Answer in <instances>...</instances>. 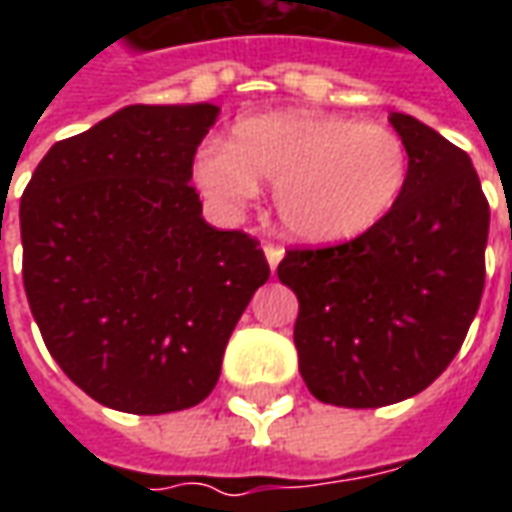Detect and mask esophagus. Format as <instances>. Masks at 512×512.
<instances>
[{
  "label": "esophagus",
  "instance_id": "esophagus-1",
  "mask_svg": "<svg viewBox=\"0 0 512 512\" xmlns=\"http://www.w3.org/2000/svg\"><path fill=\"white\" fill-rule=\"evenodd\" d=\"M263 252H266V260H268V266H271V271L279 266V260H282V255H285V249L277 244H266L263 246Z\"/></svg>",
  "mask_w": 512,
  "mask_h": 512
}]
</instances>
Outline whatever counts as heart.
Returning a JSON list of instances; mask_svg holds the SVG:
<instances>
[{
  "label": "heart",
  "mask_w": 512,
  "mask_h": 512,
  "mask_svg": "<svg viewBox=\"0 0 512 512\" xmlns=\"http://www.w3.org/2000/svg\"><path fill=\"white\" fill-rule=\"evenodd\" d=\"M194 180L227 213L274 186L282 227L307 244H340L373 230L406 189L408 150L392 128L285 109L244 117L230 142H205Z\"/></svg>",
  "instance_id": "heart-1"
}]
</instances>
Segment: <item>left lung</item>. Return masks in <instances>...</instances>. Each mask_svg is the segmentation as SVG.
Here are the masks:
<instances>
[{"label": "left lung", "mask_w": 512, "mask_h": 512, "mask_svg": "<svg viewBox=\"0 0 512 512\" xmlns=\"http://www.w3.org/2000/svg\"><path fill=\"white\" fill-rule=\"evenodd\" d=\"M408 180L359 238L288 249L277 268L299 299L293 343L321 403L381 408L419 395L461 351L485 285L488 200L472 158L392 112Z\"/></svg>", "instance_id": "1"}]
</instances>
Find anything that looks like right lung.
I'll list each match as a JSON object with an SVG mask.
<instances>
[{"label": "right lung", "instance_id": "add662e5", "mask_svg": "<svg viewBox=\"0 0 512 512\" xmlns=\"http://www.w3.org/2000/svg\"><path fill=\"white\" fill-rule=\"evenodd\" d=\"M219 106H126L43 156L21 197L24 290L62 373L101 406L169 414L222 373L268 279L260 241L202 219L194 153Z\"/></svg>", "mask_w": 512, "mask_h": 512}]
</instances>
